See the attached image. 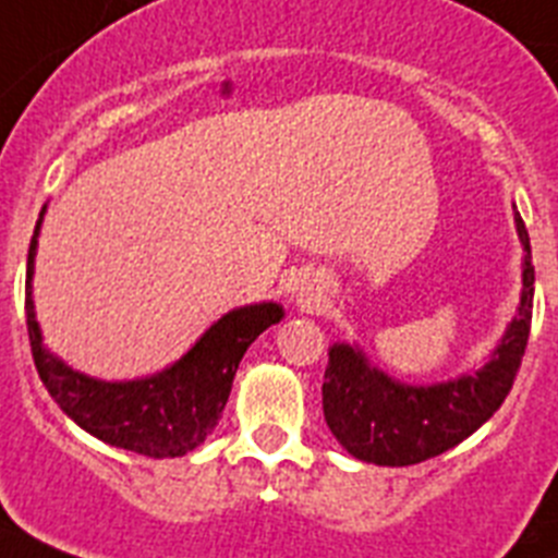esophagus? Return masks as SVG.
Returning <instances> with one entry per match:
<instances>
[{
  "mask_svg": "<svg viewBox=\"0 0 558 558\" xmlns=\"http://www.w3.org/2000/svg\"><path fill=\"white\" fill-rule=\"evenodd\" d=\"M310 299V290L307 288H299V302H307Z\"/></svg>",
  "mask_w": 558,
  "mask_h": 558,
  "instance_id": "1",
  "label": "esophagus"
}]
</instances>
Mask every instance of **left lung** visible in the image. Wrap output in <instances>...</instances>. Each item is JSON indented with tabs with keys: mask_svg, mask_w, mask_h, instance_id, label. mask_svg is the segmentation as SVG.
<instances>
[{
	"mask_svg": "<svg viewBox=\"0 0 558 558\" xmlns=\"http://www.w3.org/2000/svg\"><path fill=\"white\" fill-rule=\"evenodd\" d=\"M522 245L520 304L489 357L475 372L413 386L374 366L357 343H332L324 372V418L340 447L377 466H411L461 445L495 416L514 386L534 310L531 240L514 206Z\"/></svg>",
	"mask_w": 558,
	"mask_h": 558,
	"instance_id": "obj_1",
	"label": "left lung"
}]
</instances>
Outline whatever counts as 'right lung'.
Masks as SVG:
<instances>
[{
  "mask_svg": "<svg viewBox=\"0 0 558 558\" xmlns=\"http://www.w3.org/2000/svg\"><path fill=\"white\" fill-rule=\"evenodd\" d=\"M44 211L27 254V332L38 377L61 411L77 427L120 450L147 458H179L204 445L218 425L231 393L236 366L245 349L270 324L284 318L279 302H259L234 307L211 324L172 366L136 379H100L77 372L44 347L41 327L33 304L38 234Z\"/></svg>",
  "mask_w": 558,
  "mask_h": 558,
  "instance_id": "1",
  "label": "right lung"
}]
</instances>
